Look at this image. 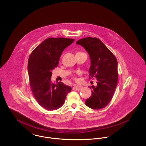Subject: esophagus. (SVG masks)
Masks as SVG:
<instances>
[{
  "label": "esophagus",
  "instance_id": "34e87169",
  "mask_svg": "<svg viewBox=\"0 0 146 146\" xmlns=\"http://www.w3.org/2000/svg\"><path fill=\"white\" fill-rule=\"evenodd\" d=\"M73 90H80L82 89V86H77V85H75L73 86Z\"/></svg>",
  "mask_w": 146,
  "mask_h": 146
}]
</instances>
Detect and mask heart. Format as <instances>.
Instances as JSON below:
<instances>
[{"label": "heart", "mask_w": 146, "mask_h": 146, "mask_svg": "<svg viewBox=\"0 0 146 146\" xmlns=\"http://www.w3.org/2000/svg\"><path fill=\"white\" fill-rule=\"evenodd\" d=\"M77 74H79V73H78H78H77ZM72 78H73V79H74L75 80H77V79H76V77L74 76V75H72Z\"/></svg>", "instance_id": "heart-1"}]
</instances>
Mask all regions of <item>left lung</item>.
Masks as SVG:
<instances>
[{"instance_id": "8db88e82", "label": "left lung", "mask_w": 146, "mask_h": 146, "mask_svg": "<svg viewBox=\"0 0 146 146\" xmlns=\"http://www.w3.org/2000/svg\"><path fill=\"white\" fill-rule=\"evenodd\" d=\"M81 45L88 52L91 59L89 78L97 79L96 86L92 85L91 96L85 104L93 110L102 109L111 101L118 83V62L115 56L97 38L87 37L79 39Z\"/></svg>"}]
</instances>
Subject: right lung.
<instances>
[{
    "instance_id": "right-lung-1",
    "label": "right lung",
    "mask_w": 146,
    "mask_h": 146,
    "mask_svg": "<svg viewBox=\"0 0 146 146\" xmlns=\"http://www.w3.org/2000/svg\"><path fill=\"white\" fill-rule=\"evenodd\" d=\"M74 39L49 38L32 52L28 61V76L31 90L36 101L47 111L62 107L71 87L62 82H51L52 71L58 64L64 49Z\"/></svg>"
}]
</instances>
